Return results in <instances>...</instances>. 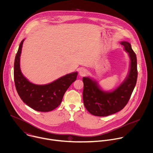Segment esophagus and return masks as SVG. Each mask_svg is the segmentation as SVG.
Listing matches in <instances>:
<instances>
[{
	"instance_id": "1",
	"label": "esophagus",
	"mask_w": 153,
	"mask_h": 153,
	"mask_svg": "<svg viewBox=\"0 0 153 153\" xmlns=\"http://www.w3.org/2000/svg\"><path fill=\"white\" fill-rule=\"evenodd\" d=\"M87 73H88V71H87V70H86L85 68H81L79 71V75L80 76H84Z\"/></svg>"
}]
</instances>
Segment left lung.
Instances as JSON below:
<instances>
[{
  "label": "left lung",
  "mask_w": 153,
  "mask_h": 153,
  "mask_svg": "<svg viewBox=\"0 0 153 153\" xmlns=\"http://www.w3.org/2000/svg\"><path fill=\"white\" fill-rule=\"evenodd\" d=\"M130 59L129 70L124 81L116 89L106 91L89 77H83V103L88 111L96 116H107L122 110L129 101L137 79V57L128 42H121Z\"/></svg>",
  "instance_id": "8db88e82"
}]
</instances>
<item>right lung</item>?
<instances>
[{"label": "right lung", "instance_id": "right-lung-1", "mask_svg": "<svg viewBox=\"0 0 153 153\" xmlns=\"http://www.w3.org/2000/svg\"><path fill=\"white\" fill-rule=\"evenodd\" d=\"M25 39L22 40L16 54L14 65V79L17 92L22 101L33 110L48 112L56 108L63 97L77 78V72L62 76L46 85H36L30 82L22 73L20 57Z\"/></svg>", "mask_w": 153, "mask_h": 153}]
</instances>
